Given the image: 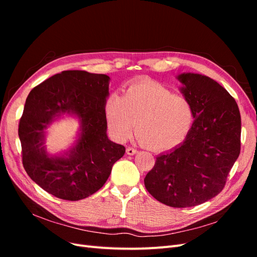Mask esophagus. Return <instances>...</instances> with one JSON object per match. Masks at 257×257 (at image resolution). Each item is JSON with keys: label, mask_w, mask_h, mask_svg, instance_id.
Here are the masks:
<instances>
[{"label": "esophagus", "mask_w": 257, "mask_h": 257, "mask_svg": "<svg viewBox=\"0 0 257 257\" xmlns=\"http://www.w3.org/2000/svg\"><path fill=\"white\" fill-rule=\"evenodd\" d=\"M126 153H127L128 155H134V154L137 153V150L134 149V148L128 147V148H126Z\"/></svg>", "instance_id": "34e87169"}]
</instances>
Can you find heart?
I'll use <instances>...</instances> for the list:
<instances>
[{
    "label": "heart",
    "instance_id": "1",
    "mask_svg": "<svg viewBox=\"0 0 257 257\" xmlns=\"http://www.w3.org/2000/svg\"><path fill=\"white\" fill-rule=\"evenodd\" d=\"M105 116L112 136L126 141L134 130L147 148L168 150L181 144L194 122L191 103L153 81L131 84L123 96L112 93L105 102Z\"/></svg>",
    "mask_w": 257,
    "mask_h": 257
}]
</instances>
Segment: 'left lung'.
I'll use <instances>...</instances> for the list:
<instances>
[{"label":"left lung","mask_w":257,"mask_h":257,"mask_svg":"<svg viewBox=\"0 0 257 257\" xmlns=\"http://www.w3.org/2000/svg\"><path fill=\"white\" fill-rule=\"evenodd\" d=\"M176 78L193 107V125L182 144L158 155L145 186L162 204L185 208L223 190L240 153L241 118L236 100L210 77L182 73Z\"/></svg>","instance_id":"obj_1"}]
</instances>
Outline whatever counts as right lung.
Wrapping results in <instances>:
<instances>
[{
    "label": "right lung",
    "instance_id": "right-lung-1",
    "mask_svg": "<svg viewBox=\"0 0 257 257\" xmlns=\"http://www.w3.org/2000/svg\"><path fill=\"white\" fill-rule=\"evenodd\" d=\"M109 82L107 75L64 71L28 95L18 130L23 167L51 195L65 200L92 195L125 153V148L107 136L105 102ZM65 116L80 122L76 141L67 151L50 154L44 145L47 128Z\"/></svg>",
    "mask_w": 257,
    "mask_h": 257
}]
</instances>
